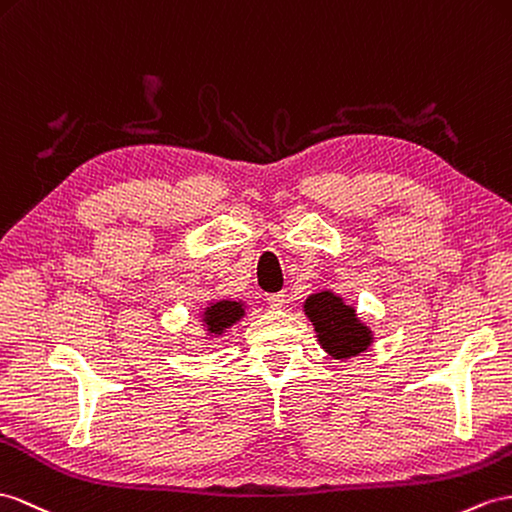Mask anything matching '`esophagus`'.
Returning <instances> with one entry per match:
<instances>
[{
  "label": "esophagus",
  "mask_w": 512,
  "mask_h": 512,
  "mask_svg": "<svg viewBox=\"0 0 512 512\" xmlns=\"http://www.w3.org/2000/svg\"><path fill=\"white\" fill-rule=\"evenodd\" d=\"M284 302H286V295H284V293H269V295H267V304H269L271 308H282Z\"/></svg>",
  "instance_id": "obj_1"
}]
</instances>
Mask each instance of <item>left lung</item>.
Here are the masks:
<instances>
[{"mask_svg":"<svg viewBox=\"0 0 512 512\" xmlns=\"http://www.w3.org/2000/svg\"><path fill=\"white\" fill-rule=\"evenodd\" d=\"M304 315L313 323L321 350L334 360L363 354L373 343V332L358 319L354 304H345V299L330 289L308 295Z\"/></svg>","mask_w":512,"mask_h":512,"instance_id":"left-lung-1","label":"left lung"}]
</instances>
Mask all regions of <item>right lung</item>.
I'll list each match as a JSON object with an SVG mask.
<instances>
[{
    "label": "right lung",
    "instance_id": "add662e5",
    "mask_svg": "<svg viewBox=\"0 0 512 512\" xmlns=\"http://www.w3.org/2000/svg\"><path fill=\"white\" fill-rule=\"evenodd\" d=\"M247 304L243 299H232V297H219L210 299L206 308L202 310V328H204V339L215 341L219 336L226 334L230 328H234L245 317Z\"/></svg>",
    "mask_w": 512,
    "mask_h": 512
}]
</instances>
